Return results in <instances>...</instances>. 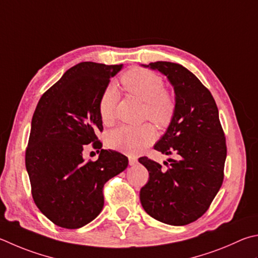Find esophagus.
<instances>
[{
  "instance_id": "esophagus-1",
  "label": "esophagus",
  "mask_w": 258,
  "mask_h": 258,
  "mask_svg": "<svg viewBox=\"0 0 258 258\" xmlns=\"http://www.w3.org/2000/svg\"><path fill=\"white\" fill-rule=\"evenodd\" d=\"M128 162H130L131 166L137 165V163H138V158L134 157V156H131V157L128 158Z\"/></svg>"
}]
</instances>
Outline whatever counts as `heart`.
I'll list each match as a JSON object with an SVG mask.
<instances>
[{
    "instance_id": "b5f03b06",
    "label": "heart",
    "mask_w": 258,
    "mask_h": 258,
    "mask_svg": "<svg viewBox=\"0 0 258 258\" xmlns=\"http://www.w3.org/2000/svg\"><path fill=\"white\" fill-rule=\"evenodd\" d=\"M125 90L144 102V116L157 124H167L175 110V101L165 91L162 79L154 72L135 68L121 78ZM118 100L116 88L108 86L99 100V114L104 124H111L115 119L116 104ZM157 138L152 126L123 125L111 131L108 145L127 154H137L151 144Z\"/></svg>"
}]
</instances>
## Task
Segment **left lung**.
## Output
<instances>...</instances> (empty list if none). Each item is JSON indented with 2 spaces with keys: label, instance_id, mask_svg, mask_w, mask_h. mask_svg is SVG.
Segmentation results:
<instances>
[{
  "label": "left lung",
  "instance_id": "obj_1",
  "mask_svg": "<svg viewBox=\"0 0 258 258\" xmlns=\"http://www.w3.org/2000/svg\"><path fill=\"white\" fill-rule=\"evenodd\" d=\"M142 67L160 72L174 88V114L154 149L177 159L168 160L167 170L147 157L139 159L149 171L140 201L158 221L185 226L207 212L222 185L227 147L219 110L211 92L182 65L161 60Z\"/></svg>",
  "mask_w": 258,
  "mask_h": 258
}]
</instances>
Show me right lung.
I'll return each mask as SVG.
<instances>
[{"instance_id":"obj_1","label":"right lung","mask_w":258,"mask_h":258,"mask_svg":"<svg viewBox=\"0 0 258 258\" xmlns=\"http://www.w3.org/2000/svg\"><path fill=\"white\" fill-rule=\"evenodd\" d=\"M123 64L82 62L69 69L41 96L32 116L26 168L37 208L56 226L78 229L104 208L102 187L120 174L128 159L101 149L99 100ZM101 149L96 162H84L88 144Z\"/></svg>"}]
</instances>
